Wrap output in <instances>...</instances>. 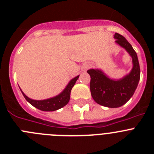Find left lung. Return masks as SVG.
Returning a JSON list of instances; mask_svg holds the SVG:
<instances>
[{
  "instance_id": "left-lung-1",
  "label": "left lung",
  "mask_w": 154,
  "mask_h": 154,
  "mask_svg": "<svg viewBox=\"0 0 154 154\" xmlns=\"http://www.w3.org/2000/svg\"><path fill=\"white\" fill-rule=\"evenodd\" d=\"M116 42L129 52L133 58L131 72L120 80H112L98 69L87 71L91 77L90 91L93 99L98 104L109 108L122 106L133 96L140 78L138 58L131 45L123 35L116 33Z\"/></svg>"
}]
</instances>
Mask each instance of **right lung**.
<instances>
[{
  "label": "right lung",
  "instance_id": "1",
  "mask_svg": "<svg viewBox=\"0 0 154 154\" xmlns=\"http://www.w3.org/2000/svg\"><path fill=\"white\" fill-rule=\"evenodd\" d=\"M79 76H76L75 78L72 79L69 85L66 86L63 92L60 93L58 96L55 97L51 98V99H45V100H33L31 99L26 96L24 94V92L21 91L23 96L25 98L27 101L32 105L35 108L38 109L42 110V111H55V110L59 109L62 107L65 106V105H67L69 103V99H70V94L71 90L74 86L75 82L79 79Z\"/></svg>",
  "mask_w": 154,
  "mask_h": 154
}]
</instances>
